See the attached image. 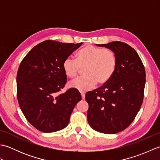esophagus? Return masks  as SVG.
I'll use <instances>...</instances> for the list:
<instances>
[{
	"instance_id": "34e87169",
	"label": "esophagus",
	"mask_w": 160,
	"mask_h": 160,
	"mask_svg": "<svg viewBox=\"0 0 160 160\" xmlns=\"http://www.w3.org/2000/svg\"><path fill=\"white\" fill-rule=\"evenodd\" d=\"M81 96H82V99L84 100V98H85V95H84V93H81Z\"/></svg>"
}]
</instances>
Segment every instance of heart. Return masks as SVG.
Segmentation results:
<instances>
[{"label": "heart", "instance_id": "b5f03b06", "mask_svg": "<svg viewBox=\"0 0 160 160\" xmlns=\"http://www.w3.org/2000/svg\"><path fill=\"white\" fill-rule=\"evenodd\" d=\"M117 57L113 51L87 45L77 53L76 59L67 58L63 62V70L69 78L76 77L81 68H85L86 76L79 78L69 83V86L80 92L92 89L97 83H107L115 73Z\"/></svg>", "mask_w": 160, "mask_h": 160}]
</instances>
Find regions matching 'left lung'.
Instances as JSON below:
<instances>
[{"label": "left lung", "mask_w": 160, "mask_h": 160, "mask_svg": "<svg viewBox=\"0 0 160 160\" xmlns=\"http://www.w3.org/2000/svg\"><path fill=\"white\" fill-rule=\"evenodd\" d=\"M96 45L113 51L117 67L107 83L86 93L87 120L96 131L115 134L127 128L140 109L145 69L138 53L127 44L115 41Z\"/></svg>", "instance_id": "1"}]
</instances>
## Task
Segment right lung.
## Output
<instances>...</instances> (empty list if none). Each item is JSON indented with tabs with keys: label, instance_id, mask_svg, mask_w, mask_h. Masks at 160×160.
Wrapping results in <instances>:
<instances>
[{
	"label": "right lung",
	"instance_id": "add662e5",
	"mask_svg": "<svg viewBox=\"0 0 160 160\" xmlns=\"http://www.w3.org/2000/svg\"><path fill=\"white\" fill-rule=\"evenodd\" d=\"M82 44L46 40L33 47L20 64L16 78L19 106L29 123L40 131L65 128L82 99L76 89L57 96L67 82L64 60Z\"/></svg>",
	"mask_w": 160,
	"mask_h": 160
}]
</instances>
